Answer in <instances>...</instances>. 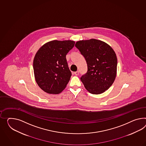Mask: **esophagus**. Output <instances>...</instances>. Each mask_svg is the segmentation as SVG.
Instances as JSON below:
<instances>
[{"instance_id":"34e87169","label":"esophagus","mask_w":146,"mask_h":146,"mask_svg":"<svg viewBox=\"0 0 146 146\" xmlns=\"http://www.w3.org/2000/svg\"><path fill=\"white\" fill-rule=\"evenodd\" d=\"M74 74H75V75H76V76H78V75H79V71H76V72H74Z\"/></svg>"}]
</instances>
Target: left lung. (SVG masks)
<instances>
[{
  "label": "left lung",
  "instance_id": "8db88e82",
  "mask_svg": "<svg viewBox=\"0 0 146 146\" xmlns=\"http://www.w3.org/2000/svg\"><path fill=\"white\" fill-rule=\"evenodd\" d=\"M75 46L85 58L88 70L80 80L90 93L100 94L112 85L117 74V57L112 48L94 38L80 40Z\"/></svg>",
  "mask_w": 146,
  "mask_h": 146
}]
</instances>
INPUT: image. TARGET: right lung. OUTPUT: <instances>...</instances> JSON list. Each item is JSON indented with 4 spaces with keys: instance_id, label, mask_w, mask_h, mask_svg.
I'll return each instance as SVG.
<instances>
[{
    "instance_id": "right-lung-1",
    "label": "right lung",
    "mask_w": 146,
    "mask_h": 146,
    "mask_svg": "<svg viewBox=\"0 0 146 146\" xmlns=\"http://www.w3.org/2000/svg\"><path fill=\"white\" fill-rule=\"evenodd\" d=\"M75 42L53 40L38 50L33 60L34 74L38 86L46 93L58 94L66 87L71 73L66 55Z\"/></svg>"
}]
</instances>
